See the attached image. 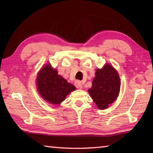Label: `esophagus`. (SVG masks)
Instances as JSON below:
<instances>
[{"label":"esophagus","instance_id":"1","mask_svg":"<svg viewBox=\"0 0 153 153\" xmlns=\"http://www.w3.org/2000/svg\"><path fill=\"white\" fill-rule=\"evenodd\" d=\"M75 85H76L77 88H78V89H82L83 87L82 83H81L80 81H78V80H77L75 82Z\"/></svg>","mask_w":153,"mask_h":153}]
</instances>
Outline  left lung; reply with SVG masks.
Listing matches in <instances>:
<instances>
[{
  "mask_svg": "<svg viewBox=\"0 0 153 153\" xmlns=\"http://www.w3.org/2000/svg\"><path fill=\"white\" fill-rule=\"evenodd\" d=\"M120 89V79L117 71L112 66L105 64L97 69L89 93L98 108L103 110L116 100Z\"/></svg>",
  "mask_w": 153,
  "mask_h": 153,
  "instance_id": "8db88e82",
  "label": "left lung"
}]
</instances>
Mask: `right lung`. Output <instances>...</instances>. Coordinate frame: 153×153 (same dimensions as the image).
Instances as JSON below:
<instances>
[{"instance_id":"1","label":"right lung","mask_w":153,"mask_h":153,"mask_svg":"<svg viewBox=\"0 0 153 153\" xmlns=\"http://www.w3.org/2000/svg\"><path fill=\"white\" fill-rule=\"evenodd\" d=\"M37 85L41 97L54 105L62 102L68 94L76 89L73 85L59 76L50 64L45 65L39 72Z\"/></svg>"}]
</instances>
